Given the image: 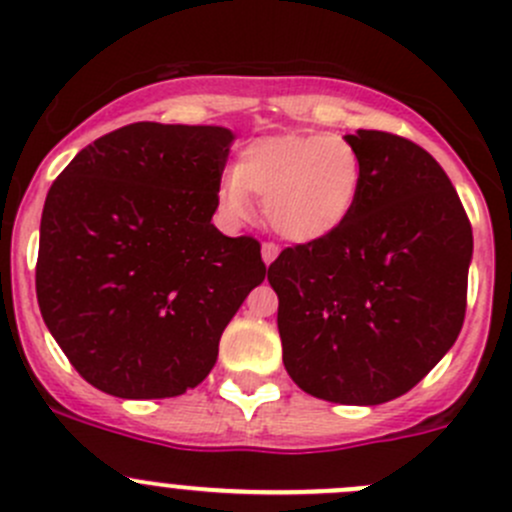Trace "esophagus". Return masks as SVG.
<instances>
[{
    "instance_id": "obj_1",
    "label": "esophagus",
    "mask_w": 512,
    "mask_h": 512,
    "mask_svg": "<svg viewBox=\"0 0 512 512\" xmlns=\"http://www.w3.org/2000/svg\"><path fill=\"white\" fill-rule=\"evenodd\" d=\"M277 255H280V247L275 242H262V260H265V265L275 262Z\"/></svg>"
}]
</instances>
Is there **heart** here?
I'll use <instances>...</instances> for the list:
<instances>
[{"label":"heart","mask_w":512,"mask_h":512,"mask_svg":"<svg viewBox=\"0 0 512 512\" xmlns=\"http://www.w3.org/2000/svg\"><path fill=\"white\" fill-rule=\"evenodd\" d=\"M361 190V158L347 138L285 133L250 143L235 173L220 178V203L242 218L250 195L265 200V218L294 242L319 240L352 215Z\"/></svg>","instance_id":"b5f03b06"}]
</instances>
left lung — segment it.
<instances>
[{
  "label": "left lung",
  "mask_w": 512,
  "mask_h": 512,
  "mask_svg": "<svg viewBox=\"0 0 512 512\" xmlns=\"http://www.w3.org/2000/svg\"><path fill=\"white\" fill-rule=\"evenodd\" d=\"M347 141L361 158L352 215L285 247L267 280L294 384L334 404L376 406L414 389L458 339L473 230L431 153L386 131Z\"/></svg>",
  "instance_id": "obj_1"
}]
</instances>
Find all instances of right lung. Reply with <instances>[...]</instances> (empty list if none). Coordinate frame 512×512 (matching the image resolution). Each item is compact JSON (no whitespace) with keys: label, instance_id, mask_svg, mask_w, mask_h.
<instances>
[{"label":"right lung","instance_id":"right-lung-1","mask_svg":"<svg viewBox=\"0 0 512 512\" xmlns=\"http://www.w3.org/2000/svg\"><path fill=\"white\" fill-rule=\"evenodd\" d=\"M232 133L131 123L96 138L46 195L36 299L74 369L118 399L198 386L252 287L260 242L210 220Z\"/></svg>","mask_w":512,"mask_h":512}]
</instances>
